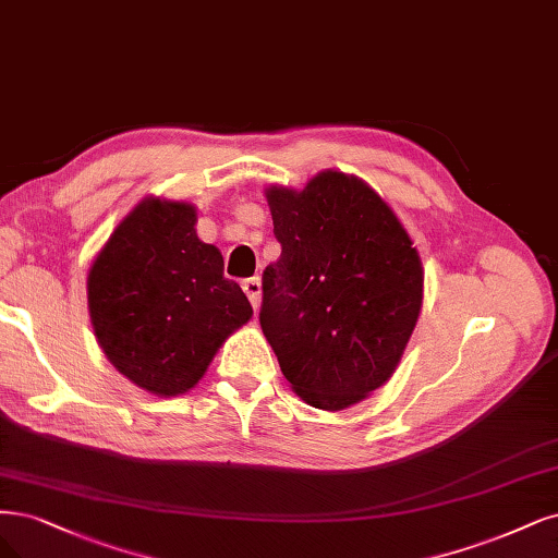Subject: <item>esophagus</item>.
Listing matches in <instances>:
<instances>
[{"instance_id": "obj_1", "label": "esophagus", "mask_w": 558, "mask_h": 558, "mask_svg": "<svg viewBox=\"0 0 558 558\" xmlns=\"http://www.w3.org/2000/svg\"><path fill=\"white\" fill-rule=\"evenodd\" d=\"M242 291L246 293V298H248V302H252L254 310H258V306H260V279L258 277L244 279L242 281Z\"/></svg>"}]
</instances>
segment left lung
I'll use <instances>...</instances> for the list:
<instances>
[{
  "instance_id": "8db88e82",
  "label": "left lung",
  "mask_w": 558,
  "mask_h": 558,
  "mask_svg": "<svg viewBox=\"0 0 558 558\" xmlns=\"http://www.w3.org/2000/svg\"><path fill=\"white\" fill-rule=\"evenodd\" d=\"M281 256L263 272L260 328L295 395L343 411L386 386L422 310L425 270L392 207L355 175L267 186Z\"/></svg>"
}]
</instances>
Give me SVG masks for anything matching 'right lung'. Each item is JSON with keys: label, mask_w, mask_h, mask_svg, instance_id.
Returning a JSON list of instances; mask_svg holds the SVG:
<instances>
[{"label": "right lung", "mask_w": 558, "mask_h": 558, "mask_svg": "<svg viewBox=\"0 0 558 558\" xmlns=\"http://www.w3.org/2000/svg\"><path fill=\"white\" fill-rule=\"evenodd\" d=\"M186 201L143 198L92 260L94 337L133 386L178 397L198 386L223 341L254 316L223 256L196 235Z\"/></svg>", "instance_id": "add662e5"}]
</instances>
